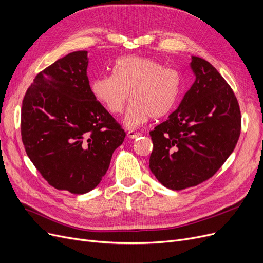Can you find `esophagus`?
<instances>
[{"label":"esophagus","mask_w":263,"mask_h":263,"mask_svg":"<svg viewBox=\"0 0 263 263\" xmlns=\"http://www.w3.org/2000/svg\"><path fill=\"white\" fill-rule=\"evenodd\" d=\"M139 136H141L140 133H136L134 130H129L127 133V137H128V138H130V139H135V138H137V137H139Z\"/></svg>","instance_id":"34e87169"}]
</instances>
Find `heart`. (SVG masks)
Segmentation results:
<instances>
[{
    "label": "heart",
    "instance_id": "heart-1",
    "mask_svg": "<svg viewBox=\"0 0 263 263\" xmlns=\"http://www.w3.org/2000/svg\"><path fill=\"white\" fill-rule=\"evenodd\" d=\"M93 96L110 114L119 115L129 97L123 123L128 128L145 124L152 117L167 116L179 101L182 77L151 58L128 55L116 62L115 73L101 74L91 82Z\"/></svg>",
    "mask_w": 263,
    "mask_h": 263
}]
</instances>
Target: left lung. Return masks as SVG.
Returning <instances> with one entry per match:
<instances>
[{
    "label": "left lung",
    "instance_id": "obj_1",
    "mask_svg": "<svg viewBox=\"0 0 263 263\" xmlns=\"http://www.w3.org/2000/svg\"><path fill=\"white\" fill-rule=\"evenodd\" d=\"M191 60L195 82L168 120L149 132V169L172 191L213 177L233 152L241 133L240 107L229 84L208 61Z\"/></svg>",
    "mask_w": 263,
    "mask_h": 263
}]
</instances>
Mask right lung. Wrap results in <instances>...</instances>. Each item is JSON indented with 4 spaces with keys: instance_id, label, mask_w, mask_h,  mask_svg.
Instances as JSON below:
<instances>
[{
    "instance_id": "obj_1",
    "label": "right lung",
    "mask_w": 263,
    "mask_h": 263,
    "mask_svg": "<svg viewBox=\"0 0 263 263\" xmlns=\"http://www.w3.org/2000/svg\"><path fill=\"white\" fill-rule=\"evenodd\" d=\"M87 51L55 61L24 95L21 136L26 152L50 185L74 195L91 192L106 174L125 132L93 96Z\"/></svg>"
}]
</instances>
